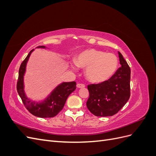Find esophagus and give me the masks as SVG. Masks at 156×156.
I'll return each mask as SVG.
<instances>
[{
    "mask_svg": "<svg viewBox=\"0 0 156 156\" xmlns=\"http://www.w3.org/2000/svg\"><path fill=\"white\" fill-rule=\"evenodd\" d=\"M77 87L79 88H84V87H85V85H84V84L78 83V84H77Z\"/></svg>",
    "mask_w": 156,
    "mask_h": 156,
    "instance_id": "1",
    "label": "esophagus"
}]
</instances>
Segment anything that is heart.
Masks as SVG:
<instances>
[{"label":"heart","instance_id":"obj_1","mask_svg":"<svg viewBox=\"0 0 156 156\" xmlns=\"http://www.w3.org/2000/svg\"><path fill=\"white\" fill-rule=\"evenodd\" d=\"M75 62L85 69V76L90 82L100 84L108 81L116 73L119 59L113 53L95 49H87L79 53Z\"/></svg>","mask_w":156,"mask_h":156}]
</instances>
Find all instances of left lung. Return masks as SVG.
Segmentation results:
<instances>
[{"instance_id": "1", "label": "left lung", "mask_w": 156, "mask_h": 156, "mask_svg": "<svg viewBox=\"0 0 156 156\" xmlns=\"http://www.w3.org/2000/svg\"><path fill=\"white\" fill-rule=\"evenodd\" d=\"M119 56L121 67L108 81L88 85L89 98L87 106L96 116H113L129 99L130 68L120 52Z\"/></svg>"}]
</instances>
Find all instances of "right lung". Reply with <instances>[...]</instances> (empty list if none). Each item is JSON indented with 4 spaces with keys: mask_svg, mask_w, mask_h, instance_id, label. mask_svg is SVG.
<instances>
[{
    "mask_svg": "<svg viewBox=\"0 0 156 156\" xmlns=\"http://www.w3.org/2000/svg\"><path fill=\"white\" fill-rule=\"evenodd\" d=\"M37 48L45 49L46 47L41 45L37 47ZM34 50L32 49L30 51L20 66L17 90L23 104L32 115L40 118L54 117L62 109L69 94L76 89V83L75 81L64 82L58 84L44 101H34L28 98L24 90V75L28 60Z\"/></svg>",
    "mask_w": 156,
    "mask_h": 156,
    "instance_id": "add662e5",
    "label": "right lung"
}]
</instances>
